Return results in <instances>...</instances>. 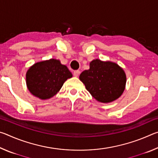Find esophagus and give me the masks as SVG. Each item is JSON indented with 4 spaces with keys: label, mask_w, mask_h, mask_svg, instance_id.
Returning a JSON list of instances; mask_svg holds the SVG:
<instances>
[{
    "label": "esophagus",
    "mask_w": 158,
    "mask_h": 158,
    "mask_svg": "<svg viewBox=\"0 0 158 158\" xmlns=\"http://www.w3.org/2000/svg\"><path fill=\"white\" fill-rule=\"evenodd\" d=\"M79 74H80L79 70H75V71H74V73H73V74L74 77H78L79 75Z\"/></svg>",
    "instance_id": "34e87169"
}]
</instances>
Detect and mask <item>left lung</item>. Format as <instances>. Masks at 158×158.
I'll list each match as a JSON object with an SVG mask.
<instances>
[{
    "instance_id": "1",
    "label": "left lung",
    "mask_w": 158,
    "mask_h": 158,
    "mask_svg": "<svg viewBox=\"0 0 158 158\" xmlns=\"http://www.w3.org/2000/svg\"><path fill=\"white\" fill-rule=\"evenodd\" d=\"M79 79L96 100L109 103L117 100L123 93L126 75L116 63L99 59L90 63V69L82 72Z\"/></svg>"
}]
</instances>
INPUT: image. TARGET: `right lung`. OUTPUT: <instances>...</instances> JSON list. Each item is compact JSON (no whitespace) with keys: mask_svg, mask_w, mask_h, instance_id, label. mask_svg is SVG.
I'll use <instances>...</instances> for the list:
<instances>
[{"mask_svg":"<svg viewBox=\"0 0 158 158\" xmlns=\"http://www.w3.org/2000/svg\"><path fill=\"white\" fill-rule=\"evenodd\" d=\"M73 74L59 60H50L35 63L26 73L28 89L31 94L41 100L54 96L62 88L67 79Z\"/></svg>","mask_w":158,"mask_h":158,"instance_id":"1","label":"right lung"}]
</instances>
